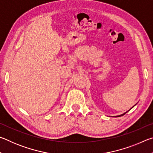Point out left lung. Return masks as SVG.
<instances>
[{
	"mask_svg": "<svg viewBox=\"0 0 153 153\" xmlns=\"http://www.w3.org/2000/svg\"><path fill=\"white\" fill-rule=\"evenodd\" d=\"M130 109H131V108H130ZM130 109H129V110H130ZM127 111V112H128V111ZM127 112H126V113H123V114H122V115H118V116H117V117H121V116H123V115H125V114H126V113H127Z\"/></svg>",
	"mask_w": 153,
	"mask_h": 153,
	"instance_id": "obj_1",
	"label": "left lung"
}]
</instances>
